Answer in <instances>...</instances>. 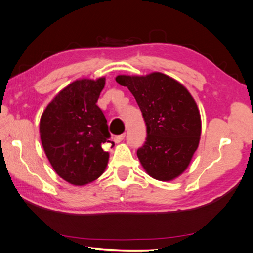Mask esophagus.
<instances>
[{"mask_svg": "<svg viewBox=\"0 0 253 253\" xmlns=\"http://www.w3.org/2000/svg\"><path fill=\"white\" fill-rule=\"evenodd\" d=\"M124 139H125V133H123V135H120V136H115L114 137V141L116 143H120L121 141H123Z\"/></svg>", "mask_w": 253, "mask_h": 253, "instance_id": "1", "label": "esophagus"}]
</instances>
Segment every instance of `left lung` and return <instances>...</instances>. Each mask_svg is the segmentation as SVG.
I'll use <instances>...</instances> for the list:
<instances>
[{
	"mask_svg": "<svg viewBox=\"0 0 253 253\" xmlns=\"http://www.w3.org/2000/svg\"><path fill=\"white\" fill-rule=\"evenodd\" d=\"M115 79L135 96L146 122V142L137 151L141 165L154 179L173 180L188 168L200 141L196 101L180 83L162 73Z\"/></svg>",
	"mask_w": 253,
	"mask_h": 253,
	"instance_id": "1",
	"label": "left lung"
}]
</instances>
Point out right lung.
<instances>
[{
  "instance_id": "right-lung-1",
  "label": "right lung",
  "mask_w": 253,
  "mask_h": 253,
  "mask_svg": "<svg viewBox=\"0 0 253 253\" xmlns=\"http://www.w3.org/2000/svg\"><path fill=\"white\" fill-rule=\"evenodd\" d=\"M105 78L79 79L57 93L40 120L42 147L52 168L64 180L83 186L103 174L109 152L103 144L110 132L96 105Z\"/></svg>"
}]
</instances>
